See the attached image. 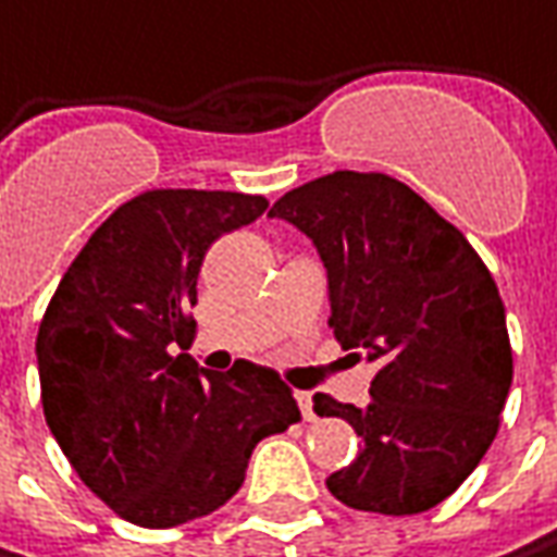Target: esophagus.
Returning a JSON list of instances; mask_svg holds the SVG:
<instances>
[{"label":"esophagus","mask_w":557,"mask_h":557,"mask_svg":"<svg viewBox=\"0 0 557 557\" xmlns=\"http://www.w3.org/2000/svg\"><path fill=\"white\" fill-rule=\"evenodd\" d=\"M295 400H298V407H301V417H305V420H313V394L311 391H298V394H295Z\"/></svg>","instance_id":"1"}]
</instances>
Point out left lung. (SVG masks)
Returning a JSON list of instances; mask_svg holds the SVG:
<instances>
[{
    "label": "left lung",
    "instance_id": "left-lung-1",
    "mask_svg": "<svg viewBox=\"0 0 557 557\" xmlns=\"http://www.w3.org/2000/svg\"><path fill=\"white\" fill-rule=\"evenodd\" d=\"M269 218L298 227L326 269L330 326L379 366L369 404L313 394L362 449L326 478L352 510L410 517L443 504L491 449L513 382L507 311L481 256L413 188L330 173L282 195Z\"/></svg>",
    "mask_w": 557,
    "mask_h": 557
}]
</instances>
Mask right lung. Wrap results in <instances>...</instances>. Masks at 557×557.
Masks as SVG:
<instances>
[{"label": "right lung", "instance_id": "add662e5", "mask_svg": "<svg viewBox=\"0 0 557 557\" xmlns=\"http://www.w3.org/2000/svg\"><path fill=\"white\" fill-rule=\"evenodd\" d=\"M269 201L157 188L121 205L60 278L37 330L47 426L83 484L117 517L170 529L224 507L259 440L301 410L272 369L227 375L188 352L198 272L218 237Z\"/></svg>", "mask_w": 557, "mask_h": 557}]
</instances>
